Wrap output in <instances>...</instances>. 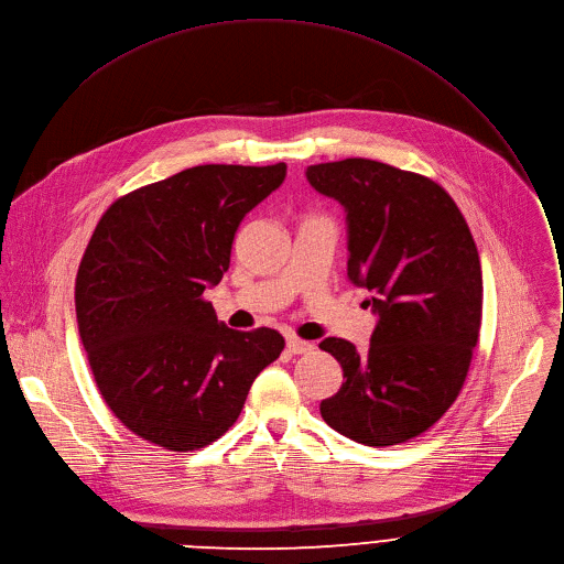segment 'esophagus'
Instances as JSON below:
<instances>
[{
	"mask_svg": "<svg viewBox=\"0 0 564 564\" xmlns=\"http://www.w3.org/2000/svg\"><path fill=\"white\" fill-rule=\"evenodd\" d=\"M315 348L313 341H305V339H299V337H288V350L292 355H303V352H311Z\"/></svg>",
	"mask_w": 564,
	"mask_h": 564,
	"instance_id": "esophagus-1",
	"label": "esophagus"
}]
</instances>
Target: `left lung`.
I'll list each match as a JSON object with an SVG mask.
<instances>
[{
  "instance_id": "1",
  "label": "left lung",
  "mask_w": 564,
  "mask_h": 564,
  "mask_svg": "<svg viewBox=\"0 0 564 564\" xmlns=\"http://www.w3.org/2000/svg\"><path fill=\"white\" fill-rule=\"evenodd\" d=\"M308 182L344 204L348 279L371 290L378 326L367 352L339 337L319 344L341 365L322 419L365 445L427 432L458 398L481 328L484 281L470 227L434 180L350 158L315 164Z\"/></svg>"
}]
</instances>
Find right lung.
<instances>
[{"mask_svg": "<svg viewBox=\"0 0 564 564\" xmlns=\"http://www.w3.org/2000/svg\"><path fill=\"white\" fill-rule=\"evenodd\" d=\"M285 164H204L115 199L76 274V319L96 387L139 438L171 452L212 445L281 355L272 328L231 330L204 290L223 281L242 218Z\"/></svg>", "mask_w": 564, "mask_h": 564, "instance_id": "add662e5", "label": "right lung"}]
</instances>
